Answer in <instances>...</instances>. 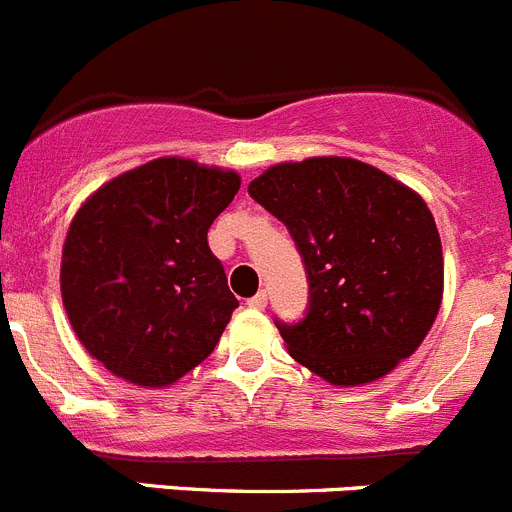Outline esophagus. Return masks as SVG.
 Listing matches in <instances>:
<instances>
[{
	"mask_svg": "<svg viewBox=\"0 0 512 512\" xmlns=\"http://www.w3.org/2000/svg\"><path fill=\"white\" fill-rule=\"evenodd\" d=\"M266 299H269V297H266V292H264V289H261L259 294H253V297L248 299V307H253V309H264V307H266Z\"/></svg>",
	"mask_w": 512,
	"mask_h": 512,
	"instance_id": "esophagus-1",
	"label": "esophagus"
}]
</instances>
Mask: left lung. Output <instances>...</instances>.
Wrapping results in <instances>:
<instances>
[{"instance_id": "1", "label": "left lung", "mask_w": 512, "mask_h": 512, "mask_svg": "<svg viewBox=\"0 0 512 512\" xmlns=\"http://www.w3.org/2000/svg\"><path fill=\"white\" fill-rule=\"evenodd\" d=\"M248 195L287 225L307 271L304 320H276L297 363L360 386L419 348L442 304L444 261L414 190L358 159L312 157L274 164Z\"/></svg>"}]
</instances>
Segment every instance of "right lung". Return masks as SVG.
<instances>
[{"label":"right lung","mask_w":512,"mask_h":512,"mask_svg":"<svg viewBox=\"0 0 512 512\" xmlns=\"http://www.w3.org/2000/svg\"><path fill=\"white\" fill-rule=\"evenodd\" d=\"M241 177L159 157L114 177L75 213L60 292L83 348L129 383L180 381L218 345L238 299L208 228Z\"/></svg>","instance_id":"add662e5"}]
</instances>
